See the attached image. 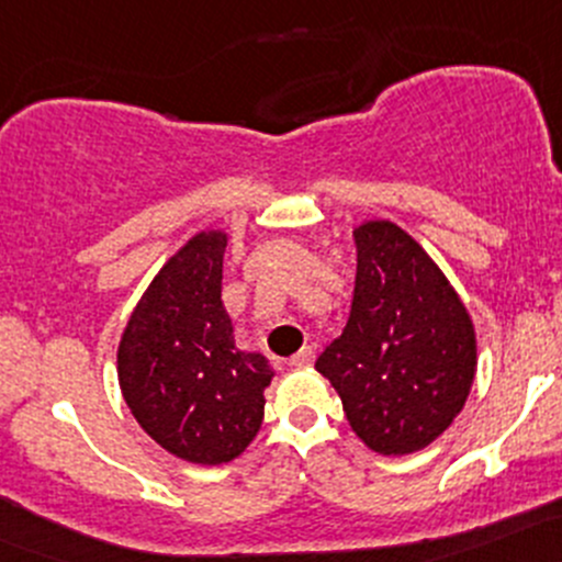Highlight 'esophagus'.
<instances>
[{"label": "esophagus", "instance_id": "esophagus-1", "mask_svg": "<svg viewBox=\"0 0 562 562\" xmlns=\"http://www.w3.org/2000/svg\"><path fill=\"white\" fill-rule=\"evenodd\" d=\"M312 360H314L312 347H304L301 351H295L291 360H288V366H291V368H310Z\"/></svg>", "mask_w": 562, "mask_h": 562}]
</instances>
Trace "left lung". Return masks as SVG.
I'll use <instances>...</instances> for the list:
<instances>
[{"label":"left lung","mask_w":562,"mask_h":562,"mask_svg":"<svg viewBox=\"0 0 562 562\" xmlns=\"http://www.w3.org/2000/svg\"><path fill=\"white\" fill-rule=\"evenodd\" d=\"M357 274L347 328L314 368L344 403L351 431L381 456L416 453L453 424L477 373L464 301L408 232L384 218L355 226Z\"/></svg>","instance_id":"left-lung-1"}]
</instances>
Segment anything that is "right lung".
Instances as JSON below:
<instances>
[{"label": "right lung", "instance_id": "right-lung-1", "mask_svg": "<svg viewBox=\"0 0 562 562\" xmlns=\"http://www.w3.org/2000/svg\"><path fill=\"white\" fill-rule=\"evenodd\" d=\"M229 234L202 229L154 274L122 330L116 379L140 429L189 464L218 467L250 446L274 368L234 344L221 301Z\"/></svg>", "mask_w": 562, "mask_h": 562}]
</instances>
